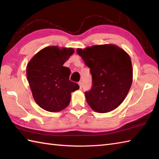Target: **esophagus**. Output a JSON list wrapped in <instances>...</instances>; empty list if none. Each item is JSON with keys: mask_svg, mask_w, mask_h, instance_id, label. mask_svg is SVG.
<instances>
[{"mask_svg": "<svg viewBox=\"0 0 159 159\" xmlns=\"http://www.w3.org/2000/svg\"><path fill=\"white\" fill-rule=\"evenodd\" d=\"M79 86H80V89H82V83H81V82H79Z\"/></svg>", "mask_w": 159, "mask_h": 159, "instance_id": "34e87169", "label": "esophagus"}]
</instances>
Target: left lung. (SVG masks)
Here are the masks:
<instances>
[{"mask_svg": "<svg viewBox=\"0 0 159 159\" xmlns=\"http://www.w3.org/2000/svg\"><path fill=\"white\" fill-rule=\"evenodd\" d=\"M76 52L92 74V88L85 93L90 107L100 113L116 109L126 97L133 82L130 56L113 44L78 48Z\"/></svg>", "mask_w": 159, "mask_h": 159, "instance_id": "obj_1", "label": "left lung"}]
</instances>
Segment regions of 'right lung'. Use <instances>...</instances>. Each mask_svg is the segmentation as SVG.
I'll use <instances>...</instances> for the list:
<instances>
[{
	"instance_id": "1",
	"label": "right lung",
	"mask_w": 159,
	"mask_h": 159,
	"mask_svg": "<svg viewBox=\"0 0 159 159\" xmlns=\"http://www.w3.org/2000/svg\"><path fill=\"white\" fill-rule=\"evenodd\" d=\"M72 48L48 46L33 57L26 67V78L36 103L49 112L69 105L71 93L79 89L70 80V70L63 64L74 53Z\"/></svg>"
}]
</instances>
